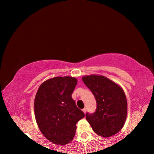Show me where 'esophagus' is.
<instances>
[{
	"label": "esophagus",
	"instance_id": "1",
	"mask_svg": "<svg viewBox=\"0 0 154 154\" xmlns=\"http://www.w3.org/2000/svg\"><path fill=\"white\" fill-rule=\"evenodd\" d=\"M82 111H83V113H86V109H85V108H83V109H82Z\"/></svg>",
	"mask_w": 154,
	"mask_h": 154
}]
</instances>
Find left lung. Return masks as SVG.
Wrapping results in <instances>:
<instances>
[{"mask_svg":"<svg viewBox=\"0 0 154 154\" xmlns=\"http://www.w3.org/2000/svg\"><path fill=\"white\" fill-rule=\"evenodd\" d=\"M85 85L94 96V113L85 114L87 121L95 133L109 137L124 126L127 116V100L123 90L104 76L90 75L82 78Z\"/></svg>","mask_w":154,"mask_h":154,"instance_id":"1","label":"left lung"}]
</instances>
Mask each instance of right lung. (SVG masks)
I'll use <instances>...</instances> for the list:
<instances>
[{
	"label": "right lung",
	"instance_id": "right-lung-1",
	"mask_svg": "<svg viewBox=\"0 0 154 154\" xmlns=\"http://www.w3.org/2000/svg\"><path fill=\"white\" fill-rule=\"evenodd\" d=\"M77 83L75 77H56L43 83L36 92V123L42 134L54 144L71 141L76 124L85 116L71 96Z\"/></svg>",
	"mask_w": 154,
	"mask_h": 154
}]
</instances>
